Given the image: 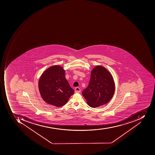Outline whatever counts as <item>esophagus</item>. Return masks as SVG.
<instances>
[{"mask_svg":"<svg viewBox=\"0 0 155 155\" xmlns=\"http://www.w3.org/2000/svg\"><path fill=\"white\" fill-rule=\"evenodd\" d=\"M81 92V90L79 87H76L75 89V93H80Z\"/></svg>","mask_w":155,"mask_h":155,"instance_id":"esophagus-1","label":"esophagus"}]
</instances>
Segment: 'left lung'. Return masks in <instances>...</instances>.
Returning <instances> with one entry per match:
<instances>
[{
    "mask_svg": "<svg viewBox=\"0 0 155 155\" xmlns=\"http://www.w3.org/2000/svg\"><path fill=\"white\" fill-rule=\"evenodd\" d=\"M114 91L115 83L111 73L104 66L97 65L91 71L89 85L82 94L87 105L95 108L109 102Z\"/></svg>",
    "mask_w": 155,
    "mask_h": 155,
    "instance_id": "8db88e82",
    "label": "left lung"
}]
</instances>
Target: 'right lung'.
Segmentation results:
<instances>
[{"mask_svg": "<svg viewBox=\"0 0 155 155\" xmlns=\"http://www.w3.org/2000/svg\"><path fill=\"white\" fill-rule=\"evenodd\" d=\"M65 73L60 65H53L47 69L39 79L38 90L41 97L49 105L62 107L74 93L65 78Z\"/></svg>", "mask_w": 155, "mask_h": 155, "instance_id": "right-lung-1", "label": "right lung"}]
</instances>
